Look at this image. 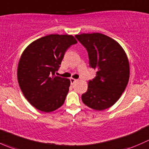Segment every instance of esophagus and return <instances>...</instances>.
Here are the masks:
<instances>
[{
    "label": "esophagus",
    "mask_w": 149,
    "mask_h": 149,
    "mask_svg": "<svg viewBox=\"0 0 149 149\" xmlns=\"http://www.w3.org/2000/svg\"><path fill=\"white\" fill-rule=\"evenodd\" d=\"M70 83H71V84H73L75 83V82L77 81V80H76V79H73V78H70Z\"/></svg>",
    "instance_id": "esophagus-1"
}]
</instances>
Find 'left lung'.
<instances>
[{"instance_id":"1","label":"left lung","mask_w":149,"mask_h":149,"mask_svg":"<svg viewBox=\"0 0 149 149\" xmlns=\"http://www.w3.org/2000/svg\"><path fill=\"white\" fill-rule=\"evenodd\" d=\"M75 37L86 48L90 67L97 70L96 77L88 81L87 91L82 94V102L95 110L107 109L119 100L128 83L127 55L118 42L101 33Z\"/></svg>"}]
</instances>
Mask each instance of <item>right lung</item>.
<instances>
[{"mask_svg": "<svg viewBox=\"0 0 149 149\" xmlns=\"http://www.w3.org/2000/svg\"><path fill=\"white\" fill-rule=\"evenodd\" d=\"M77 43L68 34H49L34 40L25 48L17 68L19 85L25 98L44 112L63 104L70 81L55 75L65 51Z\"/></svg>", "mask_w": 149, "mask_h": 149, "instance_id": "1", "label": "right lung"}]
</instances>
